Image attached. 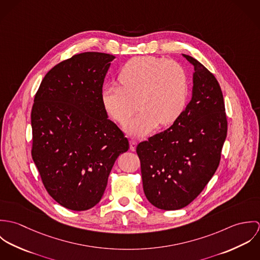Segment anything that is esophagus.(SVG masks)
<instances>
[{
	"mask_svg": "<svg viewBox=\"0 0 260 260\" xmlns=\"http://www.w3.org/2000/svg\"><path fill=\"white\" fill-rule=\"evenodd\" d=\"M136 146H137V142L135 140H131L130 141V150L131 151H135L136 150Z\"/></svg>",
	"mask_w": 260,
	"mask_h": 260,
	"instance_id": "esophagus-1",
	"label": "esophagus"
}]
</instances>
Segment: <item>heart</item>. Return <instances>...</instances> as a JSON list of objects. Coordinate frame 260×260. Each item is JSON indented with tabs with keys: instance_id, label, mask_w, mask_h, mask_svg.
<instances>
[{
	"instance_id": "obj_1",
	"label": "heart",
	"mask_w": 260,
	"mask_h": 260,
	"mask_svg": "<svg viewBox=\"0 0 260 260\" xmlns=\"http://www.w3.org/2000/svg\"><path fill=\"white\" fill-rule=\"evenodd\" d=\"M118 80L120 85L111 84L103 89L102 102L120 123L128 121L140 106L141 113L126 125L132 136L147 135L158 123L172 124L185 109L188 75L177 62L137 57L124 65Z\"/></svg>"
}]
</instances>
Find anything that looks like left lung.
<instances>
[{
	"instance_id": "1",
	"label": "left lung",
	"mask_w": 260,
	"mask_h": 260,
	"mask_svg": "<svg viewBox=\"0 0 260 260\" xmlns=\"http://www.w3.org/2000/svg\"><path fill=\"white\" fill-rule=\"evenodd\" d=\"M192 97L168 129L138 144L143 190L149 202L163 210L191 203L214 175L227 135L222 91L214 75L196 59Z\"/></svg>"
}]
</instances>
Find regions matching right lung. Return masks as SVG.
Here are the masks:
<instances>
[{
    "mask_svg": "<svg viewBox=\"0 0 260 260\" xmlns=\"http://www.w3.org/2000/svg\"><path fill=\"white\" fill-rule=\"evenodd\" d=\"M114 59L98 52L74 55L46 74L35 95L32 158L50 196L75 211L101 200L116 159L129 149L102 102Z\"/></svg>",
    "mask_w": 260,
    "mask_h": 260,
    "instance_id": "1",
    "label": "right lung"
}]
</instances>
